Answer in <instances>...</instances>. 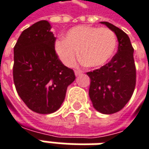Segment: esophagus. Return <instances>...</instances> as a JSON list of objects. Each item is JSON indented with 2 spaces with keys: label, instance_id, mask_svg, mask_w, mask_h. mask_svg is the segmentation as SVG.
<instances>
[{
  "label": "esophagus",
  "instance_id": "1",
  "mask_svg": "<svg viewBox=\"0 0 149 149\" xmlns=\"http://www.w3.org/2000/svg\"><path fill=\"white\" fill-rule=\"evenodd\" d=\"M82 73V71H81V70H75V75L76 76H79Z\"/></svg>",
  "mask_w": 149,
  "mask_h": 149
}]
</instances>
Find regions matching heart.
I'll return each mask as SVG.
<instances>
[{
	"instance_id": "obj_1",
	"label": "heart",
	"mask_w": 149,
	"mask_h": 149,
	"mask_svg": "<svg viewBox=\"0 0 149 149\" xmlns=\"http://www.w3.org/2000/svg\"><path fill=\"white\" fill-rule=\"evenodd\" d=\"M116 33L109 28L79 25L70 29L65 39L55 43V50L67 66L75 64L78 58L86 67L96 68L105 65L116 53Z\"/></svg>"
}]
</instances>
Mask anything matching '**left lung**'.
Segmentation results:
<instances>
[{
  "instance_id": "1",
  "label": "left lung",
  "mask_w": 149,
  "mask_h": 149,
  "mask_svg": "<svg viewBox=\"0 0 149 149\" xmlns=\"http://www.w3.org/2000/svg\"><path fill=\"white\" fill-rule=\"evenodd\" d=\"M116 33L118 51L108 63L86 72L91 79L89 95L95 110L110 115L122 110L130 100L136 85L134 48L122 29L109 22H101Z\"/></svg>"
}]
</instances>
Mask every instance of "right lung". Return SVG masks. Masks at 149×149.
<instances>
[{"label": "right lung", "instance_id": "1", "mask_svg": "<svg viewBox=\"0 0 149 149\" xmlns=\"http://www.w3.org/2000/svg\"><path fill=\"white\" fill-rule=\"evenodd\" d=\"M56 38L47 20L24 29L14 47L15 89L31 110L51 114L60 108L67 88L76 78L55 51Z\"/></svg>", "mask_w": 149, "mask_h": 149}]
</instances>
